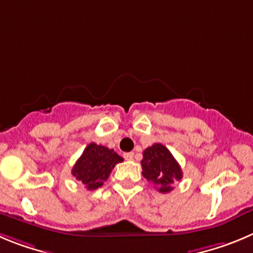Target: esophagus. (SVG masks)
<instances>
[{"label":"esophagus","instance_id":"obj_1","mask_svg":"<svg viewBox=\"0 0 253 253\" xmlns=\"http://www.w3.org/2000/svg\"><path fill=\"white\" fill-rule=\"evenodd\" d=\"M133 156H135V154H133V152H126V154H124V158L126 159V160H132V159H133Z\"/></svg>","mask_w":253,"mask_h":253}]
</instances>
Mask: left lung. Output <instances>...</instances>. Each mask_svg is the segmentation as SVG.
<instances>
[{"mask_svg": "<svg viewBox=\"0 0 253 253\" xmlns=\"http://www.w3.org/2000/svg\"><path fill=\"white\" fill-rule=\"evenodd\" d=\"M142 175L147 181L158 186L160 193H169L172 190V183L181 180L183 171L171 152L161 143H154L143 151Z\"/></svg>", "mask_w": 253, "mask_h": 253, "instance_id": "left-lung-1", "label": "left lung"}]
</instances>
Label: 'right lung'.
I'll return each mask as SVG.
<instances>
[{
	"label": "right lung",
	"mask_w": 253,
	"mask_h": 253,
	"mask_svg": "<svg viewBox=\"0 0 253 253\" xmlns=\"http://www.w3.org/2000/svg\"><path fill=\"white\" fill-rule=\"evenodd\" d=\"M122 161L124 159L116 154L115 150L92 142L84 149L82 156L73 166L72 174L87 186L88 190H95L108 179L116 164Z\"/></svg>",
	"instance_id": "add662e5"
}]
</instances>
